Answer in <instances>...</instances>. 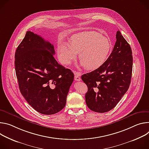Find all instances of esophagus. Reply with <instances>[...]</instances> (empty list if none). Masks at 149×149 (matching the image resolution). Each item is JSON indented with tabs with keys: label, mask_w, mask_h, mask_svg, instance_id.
I'll use <instances>...</instances> for the list:
<instances>
[{
	"label": "esophagus",
	"mask_w": 149,
	"mask_h": 149,
	"mask_svg": "<svg viewBox=\"0 0 149 149\" xmlns=\"http://www.w3.org/2000/svg\"><path fill=\"white\" fill-rule=\"evenodd\" d=\"M74 80L76 81H80L81 79L80 77L81 74L77 72L74 71Z\"/></svg>",
	"instance_id": "esophagus-1"
}]
</instances>
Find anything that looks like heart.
Returning <instances> with one entry per match:
<instances>
[{
	"mask_svg": "<svg viewBox=\"0 0 149 149\" xmlns=\"http://www.w3.org/2000/svg\"><path fill=\"white\" fill-rule=\"evenodd\" d=\"M111 49L109 40L93 31L75 33L69 42L60 41L57 47L58 57L60 62L70 64L80 53L82 65L89 70L96 69L105 62Z\"/></svg>",
	"mask_w": 149,
	"mask_h": 149,
	"instance_id": "obj_1",
	"label": "heart"
}]
</instances>
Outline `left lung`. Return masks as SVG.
I'll return each mask as SVG.
<instances>
[{"mask_svg":"<svg viewBox=\"0 0 149 149\" xmlns=\"http://www.w3.org/2000/svg\"><path fill=\"white\" fill-rule=\"evenodd\" d=\"M117 41L105 62L97 69L81 76L88 86L85 101L96 112H107L117 105L128 91L133 70V56L130 44L117 32Z\"/></svg>","mask_w":149,"mask_h":149,"instance_id":"left-lung-1","label":"left lung"}]
</instances>
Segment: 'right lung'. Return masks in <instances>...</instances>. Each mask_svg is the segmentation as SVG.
<instances>
[{"instance_id": "right-lung-1", "label": "right lung", "mask_w": 149, "mask_h": 149, "mask_svg": "<svg viewBox=\"0 0 149 149\" xmlns=\"http://www.w3.org/2000/svg\"><path fill=\"white\" fill-rule=\"evenodd\" d=\"M54 45L28 31L16 48L15 68L19 88L27 102L44 115L62 110L74 74L54 58Z\"/></svg>"}]
</instances>
